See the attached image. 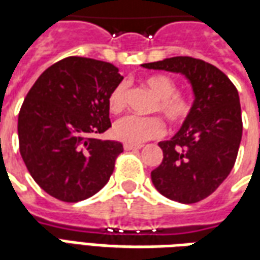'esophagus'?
Wrapping results in <instances>:
<instances>
[{
	"mask_svg": "<svg viewBox=\"0 0 260 260\" xmlns=\"http://www.w3.org/2000/svg\"><path fill=\"white\" fill-rule=\"evenodd\" d=\"M142 145H129V143H125L124 149L125 150H136V149H141Z\"/></svg>",
	"mask_w": 260,
	"mask_h": 260,
	"instance_id": "obj_1",
	"label": "esophagus"
}]
</instances>
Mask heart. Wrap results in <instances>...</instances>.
I'll use <instances>...</instances> for the list:
<instances>
[{
	"label": "heart",
	"mask_w": 260,
	"mask_h": 260,
	"mask_svg": "<svg viewBox=\"0 0 260 260\" xmlns=\"http://www.w3.org/2000/svg\"><path fill=\"white\" fill-rule=\"evenodd\" d=\"M143 84L157 97L155 111L163 114L170 124L180 125L186 121L191 104L184 94L177 92L173 80L165 74H155L143 80ZM128 88L125 83H119L108 97V107L112 112H119L126 105ZM165 131L163 122L157 117H138L126 115L118 119L112 126V135L115 139L129 145H141L148 139L160 136Z\"/></svg>",
	"instance_id": "b5f03b06"
}]
</instances>
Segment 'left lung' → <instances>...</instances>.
Instances as JSON below:
<instances>
[{"instance_id":"1","label":"left lung","mask_w":260,"mask_h":260,"mask_svg":"<svg viewBox=\"0 0 260 260\" xmlns=\"http://www.w3.org/2000/svg\"><path fill=\"white\" fill-rule=\"evenodd\" d=\"M186 77L194 92L191 112L179 132L159 142L163 160L150 173L156 190L183 204L212 194L231 173L242 138L239 95L219 69L188 56L145 63Z\"/></svg>"}]
</instances>
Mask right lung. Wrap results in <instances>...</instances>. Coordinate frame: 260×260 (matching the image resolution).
Instances as JSON below:
<instances>
[{
  "label": "right lung",
  "mask_w": 260,
  "mask_h": 260,
  "mask_svg": "<svg viewBox=\"0 0 260 260\" xmlns=\"http://www.w3.org/2000/svg\"><path fill=\"white\" fill-rule=\"evenodd\" d=\"M107 61L70 56L46 69L18 117L19 152L42 190L77 203L108 183L122 143L95 135L111 126L108 97L122 81Z\"/></svg>",
  "instance_id": "add662e5"
}]
</instances>
